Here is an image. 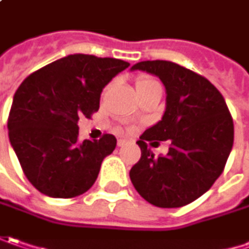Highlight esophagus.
<instances>
[{
	"label": "esophagus",
	"instance_id": "esophagus-1",
	"mask_svg": "<svg viewBox=\"0 0 249 249\" xmlns=\"http://www.w3.org/2000/svg\"><path fill=\"white\" fill-rule=\"evenodd\" d=\"M117 144H118V147H123V146H125V144H126V141H125V139H118Z\"/></svg>",
	"mask_w": 249,
	"mask_h": 249
}]
</instances>
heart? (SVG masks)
I'll list each match as a JSON object with an SVG mask.
<instances>
[{"label":"heart","instance_id":"heart-1","mask_svg":"<svg viewBox=\"0 0 249 249\" xmlns=\"http://www.w3.org/2000/svg\"><path fill=\"white\" fill-rule=\"evenodd\" d=\"M156 84H159V82L156 81V80H153V78H149V77H139L136 80V82H135V87H136L138 92H141V90L147 89V88H150V87L156 85Z\"/></svg>","mask_w":249,"mask_h":249}]
</instances>
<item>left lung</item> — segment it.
I'll list each match as a JSON object with an SVG mask.
<instances>
[{"label":"left lung","mask_w":249,"mask_h":249,"mask_svg":"<svg viewBox=\"0 0 249 249\" xmlns=\"http://www.w3.org/2000/svg\"><path fill=\"white\" fill-rule=\"evenodd\" d=\"M132 70L159 77L167 89V107L162 120L136 142L142 156L129 171L131 182L156 207H184L208 192L223 172L234 141L231 114L216 87L183 66L146 60ZM156 140L171 142L167 156L152 154L147 142Z\"/></svg>","instance_id":"left-lung-1"}]
</instances>
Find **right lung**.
Segmentation results:
<instances>
[{"mask_svg":"<svg viewBox=\"0 0 249 249\" xmlns=\"http://www.w3.org/2000/svg\"><path fill=\"white\" fill-rule=\"evenodd\" d=\"M128 62L69 55L31 73L15 92L8 133L26 178L39 193L73 198L95 183L114 135L78 141V120L99 110L100 93Z\"/></svg>","mask_w":249,"mask_h":249,"instance_id":"right-lung-1","label":"right lung"}]
</instances>
